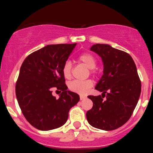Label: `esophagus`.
I'll return each instance as SVG.
<instances>
[{"instance_id": "34e87169", "label": "esophagus", "mask_w": 153, "mask_h": 153, "mask_svg": "<svg viewBox=\"0 0 153 153\" xmlns=\"http://www.w3.org/2000/svg\"><path fill=\"white\" fill-rule=\"evenodd\" d=\"M85 98H86L85 96H83V95H80V99H81V100H84V99H85Z\"/></svg>"}]
</instances>
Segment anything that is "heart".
Wrapping results in <instances>:
<instances>
[{"label":"heart","instance_id":"1","mask_svg":"<svg viewBox=\"0 0 153 153\" xmlns=\"http://www.w3.org/2000/svg\"><path fill=\"white\" fill-rule=\"evenodd\" d=\"M78 60L81 63L86 66V67L90 69V73L92 75L96 74V67L97 60L93 55L88 52H85L78 56ZM72 63L69 61H67L64 63L62 68V73L66 79H69L72 77ZM93 85V82L92 80L88 79L84 81H78L75 80L69 83V89L74 92H77L79 94H84L92 87Z\"/></svg>","mask_w":153,"mask_h":153}]
</instances>
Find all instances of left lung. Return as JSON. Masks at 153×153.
Returning <instances> with one entry per match:
<instances>
[{
	"mask_svg": "<svg viewBox=\"0 0 153 153\" xmlns=\"http://www.w3.org/2000/svg\"><path fill=\"white\" fill-rule=\"evenodd\" d=\"M91 50L96 52L104 63V75L95 89L102 95H89L93 103L86 112L91 126L103 130H113L127 122L137 105L141 83L132 57L108 44H94Z\"/></svg>",
	"mask_w": 153,
	"mask_h": 153,
	"instance_id": "left-lung-1",
	"label": "left lung"
}]
</instances>
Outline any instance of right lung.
Here are the masks:
<instances>
[{
  "instance_id": "add662e5",
  "label": "right lung",
  "mask_w": 153,
  "mask_h": 153,
  "mask_svg": "<svg viewBox=\"0 0 153 153\" xmlns=\"http://www.w3.org/2000/svg\"><path fill=\"white\" fill-rule=\"evenodd\" d=\"M77 44L47 45L29 55L23 62L15 84L18 104L27 121L36 129L51 130L63 126L69 111L79 101L67 91L62 68ZM56 89L59 99L52 95Z\"/></svg>"
}]
</instances>
